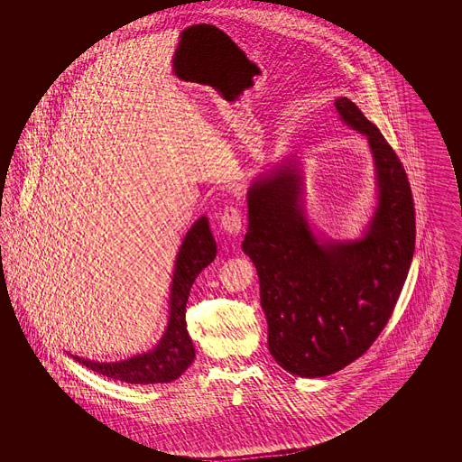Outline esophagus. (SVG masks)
I'll list each match as a JSON object with an SVG mask.
<instances>
[{"mask_svg":"<svg viewBox=\"0 0 462 462\" xmlns=\"http://www.w3.org/2000/svg\"><path fill=\"white\" fill-rule=\"evenodd\" d=\"M222 226L228 236H238L242 228V213L237 205H226L222 213Z\"/></svg>","mask_w":462,"mask_h":462,"instance_id":"esophagus-1","label":"esophagus"}]
</instances>
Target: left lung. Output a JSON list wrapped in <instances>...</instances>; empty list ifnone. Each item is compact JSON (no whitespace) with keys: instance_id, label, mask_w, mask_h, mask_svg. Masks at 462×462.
I'll return each instance as SVG.
<instances>
[{"instance_id":"left-lung-1","label":"left lung","mask_w":462,"mask_h":462,"mask_svg":"<svg viewBox=\"0 0 462 462\" xmlns=\"http://www.w3.org/2000/svg\"><path fill=\"white\" fill-rule=\"evenodd\" d=\"M336 108L373 149L378 208L361 240L323 242L301 207V176L290 161L249 189L242 249L257 269L267 342L300 378L334 374L373 346L405 284L415 251V205L400 157L349 98Z\"/></svg>"}]
</instances>
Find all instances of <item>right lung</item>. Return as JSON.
Listing matches in <instances>:
<instances>
[{
  "label": "right lung",
  "instance_id": "obj_1",
  "mask_svg": "<svg viewBox=\"0 0 462 462\" xmlns=\"http://www.w3.org/2000/svg\"><path fill=\"white\" fill-rule=\"evenodd\" d=\"M215 255L217 244L211 236L208 218L201 217L182 240L171 286L168 328L154 350L120 363H93L78 356L72 357L98 374L130 384L171 383L180 378L195 359V347L186 325L189 290L196 276L213 263Z\"/></svg>",
  "mask_w": 462,
  "mask_h": 462
}]
</instances>
